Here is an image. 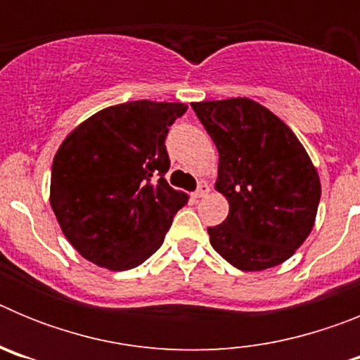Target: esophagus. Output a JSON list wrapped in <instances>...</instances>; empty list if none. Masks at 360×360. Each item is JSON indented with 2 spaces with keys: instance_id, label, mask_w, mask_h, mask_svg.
I'll use <instances>...</instances> for the list:
<instances>
[{
  "instance_id": "1",
  "label": "esophagus",
  "mask_w": 360,
  "mask_h": 360,
  "mask_svg": "<svg viewBox=\"0 0 360 360\" xmlns=\"http://www.w3.org/2000/svg\"><path fill=\"white\" fill-rule=\"evenodd\" d=\"M209 191H211V187H209L205 182H202L198 186V189H196L195 193H193V196H195V198H203V196L209 195Z\"/></svg>"
}]
</instances>
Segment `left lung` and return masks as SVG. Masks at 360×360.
Listing matches in <instances>:
<instances>
[{"mask_svg": "<svg viewBox=\"0 0 360 360\" xmlns=\"http://www.w3.org/2000/svg\"><path fill=\"white\" fill-rule=\"evenodd\" d=\"M191 106L218 149L214 189L229 202L224 224L207 229L212 249L245 272L281 265L316 224L321 180L307 149L252 98Z\"/></svg>", "mask_w": 360, "mask_h": 360, "instance_id": "8db88e82", "label": "left lung"}]
</instances>
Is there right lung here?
<instances>
[{
  "label": "right lung",
  "mask_w": 360,
  "mask_h": 360,
  "mask_svg": "<svg viewBox=\"0 0 360 360\" xmlns=\"http://www.w3.org/2000/svg\"><path fill=\"white\" fill-rule=\"evenodd\" d=\"M187 104L104 108L66 135L52 162L50 205L84 259L108 270L144 263L189 196L167 184L165 135Z\"/></svg>",
  "instance_id": "add662e5"
}]
</instances>
